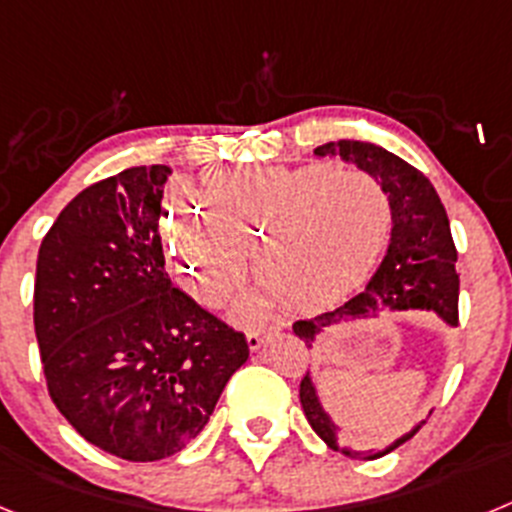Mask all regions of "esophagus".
<instances>
[{"label":"esophagus","mask_w":512,"mask_h":512,"mask_svg":"<svg viewBox=\"0 0 512 512\" xmlns=\"http://www.w3.org/2000/svg\"><path fill=\"white\" fill-rule=\"evenodd\" d=\"M264 338H266V330H248V333H246L248 351H251V354H256V351L264 346Z\"/></svg>","instance_id":"obj_1"}]
</instances>
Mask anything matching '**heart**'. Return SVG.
Listing matches in <instances>:
<instances>
[{
  "instance_id": "obj_1",
  "label": "heart",
  "mask_w": 512,
  "mask_h": 512,
  "mask_svg": "<svg viewBox=\"0 0 512 512\" xmlns=\"http://www.w3.org/2000/svg\"><path fill=\"white\" fill-rule=\"evenodd\" d=\"M200 205L174 194L164 246L189 295L215 307L256 274L292 310H318L354 292L392 233V197L377 176L336 166H261L205 176ZM241 320H259L246 302Z\"/></svg>"
}]
</instances>
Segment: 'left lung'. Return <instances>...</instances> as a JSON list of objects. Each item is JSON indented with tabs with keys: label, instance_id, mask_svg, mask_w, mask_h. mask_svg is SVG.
Listing matches in <instances>:
<instances>
[{
	"label": "left lung",
	"instance_id": "obj_1",
	"mask_svg": "<svg viewBox=\"0 0 512 512\" xmlns=\"http://www.w3.org/2000/svg\"><path fill=\"white\" fill-rule=\"evenodd\" d=\"M315 156L341 158L346 164L359 166L366 174L377 176L392 197V233L387 256L382 259L364 292L330 312H320L310 320H297L292 325L295 336L307 346L325 328L351 323V320L374 318L379 307L387 310L436 312L438 318L454 328L459 323V274H456V248L451 238L449 217L441 205V197L415 166L402 161L395 153L384 151L364 140H336L315 148ZM300 402L307 423L330 449L348 459H379L415 436L423 423L413 425L408 433L392 438L377 449H351L341 438L333 415L323 408L310 372L300 382Z\"/></svg>",
	"mask_w": 512,
	"mask_h": 512
}]
</instances>
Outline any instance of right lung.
<instances>
[{
  "instance_id": "1",
  "label": "right lung",
  "mask_w": 512,
  "mask_h": 512,
  "mask_svg": "<svg viewBox=\"0 0 512 512\" xmlns=\"http://www.w3.org/2000/svg\"><path fill=\"white\" fill-rule=\"evenodd\" d=\"M169 176V166H133L76 194L35 269L51 400L79 436L128 461L182 451L248 359L246 336L166 274L158 217Z\"/></svg>"
}]
</instances>
